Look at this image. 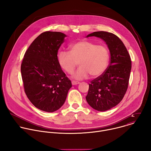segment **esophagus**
<instances>
[{
    "instance_id": "1",
    "label": "esophagus",
    "mask_w": 151,
    "mask_h": 151,
    "mask_svg": "<svg viewBox=\"0 0 151 151\" xmlns=\"http://www.w3.org/2000/svg\"><path fill=\"white\" fill-rule=\"evenodd\" d=\"M79 82L78 81H72V84L73 85H78V84H79Z\"/></svg>"
}]
</instances>
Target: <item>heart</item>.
Here are the masks:
<instances>
[{"label":"heart","instance_id":"1","mask_svg":"<svg viewBox=\"0 0 151 151\" xmlns=\"http://www.w3.org/2000/svg\"><path fill=\"white\" fill-rule=\"evenodd\" d=\"M69 49V52L60 51L57 59L61 69L69 74L73 73L79 63L80 66L73 76L75 79H85L89 75L91 77L98 76L108 65L109 51L104 45H97L93 42L82 40L71 44Z\"/></svg>","mask_w":151,"mask_h":151}]
</instances>
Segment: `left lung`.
Returning <instances> with one entry per match:
<instances>
[{
  "instance_id": "obj_1",
  "label": "left lung",
  "mask_w": 151,
  "mask_h": 151,
  "mask_svg": "<svg viewBox=\"0 0 151 151\" xmlns=\"http://www.w3.org/2000/svg\"><path fill=\"white\" fill-rule=\"evenodd\" d=\"M102 39L109 48L111 57L109 66L99 76L89 83L86 100L93 109L106 111L119 104L128 88L132 69L130 54L122 40L115 35L107 32H95L87 37Z\"/></svg>"
}]
</instances>
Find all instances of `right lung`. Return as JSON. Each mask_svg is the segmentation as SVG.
<instances>
[{
  "instance_id": "obj_1",
  "label": "right lung",
  "mask_w": 151,
  "mask_h": 151,
  "mask_svg": "<svg viewBox=\"0 0 151 151\" xmlns=\"http://www.w3.org/2000/svg\"><path fill=\"white\" fill-rule=\"evenodd\" d=\"M66 36L58 32H45L26 51L21 65L25 93L37 109L53 112L65 102L70 80L60 66L58 51Z\"/></svg>"
}]
</instances>
